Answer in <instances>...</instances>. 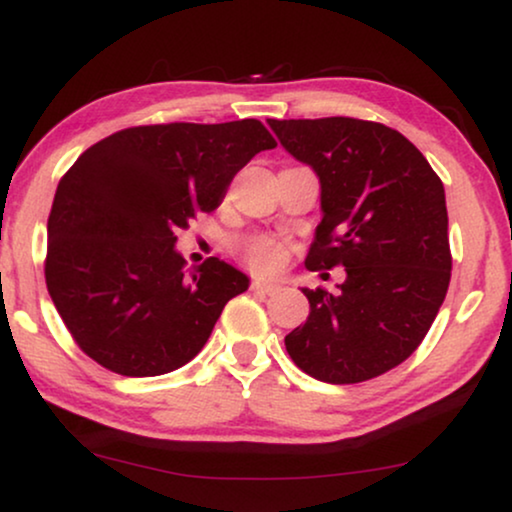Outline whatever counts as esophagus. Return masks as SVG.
Segmentation results:
<instances>
[{
  "mask_svg": "<svg viewBox=\"0 0 512 512\" xmlns=\"http://www.w3.org/2000/svg\"><path fill=\"white\" fill-rule=\"evenodd\" d=\"M251 289H254L256 293H263V296H270V293L279 291V286L272 282H265V279H254V282H251Z\"/></svg>",
  "mask_w": 512,
  "mask_h": 512,
  "instance_id": "1",
  "label": "esophagus"
}]
</instances>
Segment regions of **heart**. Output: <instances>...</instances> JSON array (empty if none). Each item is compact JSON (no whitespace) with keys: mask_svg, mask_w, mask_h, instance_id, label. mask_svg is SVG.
Returning <instances> with one entry per match:
<instances>
[{"mask_svg":"<svg viewBox=\"0 0 512 512\" xmlns=\"http://www.w3.org/2000/svg\"><path fill=\"white\" fill-rule=\"evenodd\" d=\"M240 254L258 272H272L284 263L286 244L268 235H254L240 242Z\"/></svg>","mask_w":512,"mask_h":512,"instance_id":"1","label":"heart"}]
</instances>
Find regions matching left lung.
<instances>
[{"label": "left lung", "mask_w": 512, "mask_h": 512, "mask_svg": "<svg viewBox=\"0 0 512 512\" xmlns=\"http://www.w3.org/2000/svg\"><path fill=\"white\" fill-rule=\"evenodd\" d=\"M268 123L321 184L324 216L307 270L347 272L335 293L303 289L310 317L286 335V352L321 382H366L415 352L445 300L452 254L443 181L410 139L382 123Z\"/></svg>", "instance_id": "1"}]
</instances>
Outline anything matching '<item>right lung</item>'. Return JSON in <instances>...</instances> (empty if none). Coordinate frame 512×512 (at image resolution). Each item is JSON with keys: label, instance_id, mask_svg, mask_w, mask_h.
Returning a JSON list of instances; mask_svg holds the SVG:
<instances>
[{"label": "right lung", "instance_id": "right-lung-1", "mask_svg": "<svg viewBox=\"0 0 512 512\" xmlns=\"http://www.w3.org/2000/svg\"><path fill=\"white\" fill-rule=\"evenodd\" d=\"M277 142L256 118L114 132L60 179L46 286L83 352L111 373H172L205 347L249 277L207 258L186 272L179 230L214 212L230 181Z\"/></svg>", "mask_w": 512, "mask_h": 512}]
</instances>
